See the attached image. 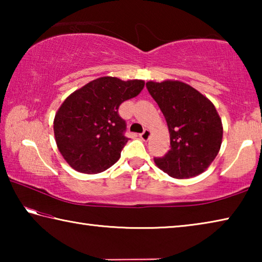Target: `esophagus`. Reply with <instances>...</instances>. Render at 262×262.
I'll use <instances>...</instances> for the list:
<instances>
[{"label": "esophagus", "mask_w": 262, "mask_h": 262, "mask_svg": "<svg viewBox=\"0 0 262 262\" xmlns=\"http://www.w3.org/2000/svg\"><path fill=\"white\" fill-rule=\"evenodd\" d=\"M140 137H141V139L143 140V141H148L149 137H150V130L144 129L143 133H141V134H140Z\"/></svg>", "instance_id": "1"}]
</instances>
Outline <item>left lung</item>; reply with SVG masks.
I'll use <instances>...</instances> for the list:
<instances>
[{
	"label": "left lung",
	"instance_id": "1",
	"mask_svg": "<svg viewBox=\"0 0 262 262\" xmlns=\"http://www.w3.org/2000/svg\"><path fill=\"white\" fill-rule=\"evenodd\" d=\"M149 94L165 117L171 149L155 163L172 178L201 174L220 151L223 127L211 101L179 81L148 82Z\"/></svg>",
	"mask_w": 262,
	"mask_h": 262
}]
</instances>
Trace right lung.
Listing matches in <instances>:
<instances>
[{
	"instance_id": "add662e5",
	"label": "right lung",
	"mask_w": 262,
	"mask_h": 262,
	"mask_svg": "<svg viewBox=\"0 0 262 262\" xmlns=\"http://www.w3.org/2000/svg\"><path fill=\"white\" fill-rule=\"evenodd\" d=\"M141 79L100 77L76 90L63 101L54 119L60 152L82 173H99L118 162L128 142L126 121L119 106L142 91Z\"/></svg>"
}]
</instances>
